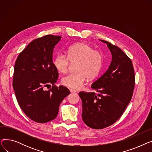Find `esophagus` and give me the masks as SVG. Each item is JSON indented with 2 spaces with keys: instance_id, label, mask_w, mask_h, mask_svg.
<instances>
[{
  "instance_id": "obj_1",
  "label": "esophagus",
  "mask_w": 152,
  "mask_h": 152,
  "mask_svg": "<svg viewBox=\"0 0 152 152\" xmlns=\"http://www.w3.org/2000/svg\"><path fill=\"white\" fill-rule=\"evenodd\" d=\"M69 91H70V92H71V93H75V92H76L75 90L72 89H69Z\"/></svg>"
}]
</instances>
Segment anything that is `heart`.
<instances>
[{
    "label": "heart",
    "mask_w": 152,
    "mask_h": 152,
    "mask_svg": "<svg viewBox=\"0 0 152 152\" xmlns=\"http://www.w3.org/2000/svg\"><path fill=\"white\" fill-rule=\"evenodd\" d=\"M67 56L59 53L53 59V65L61 73H65L75 63V70L61 78V84L74 89L83 87L87 77L92 79L96 76L102 69L103 62L102 54L94 50L93 47L85 43H77L67 49Z\"/></svg>",
    "instance_id": "1"
}]
</instances>
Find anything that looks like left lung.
Returning <instances> with one entry per match:
<instances>
[{
    "label": "left lung",
    "mask_w": 152,
    "mask_h": 152,
    "mask_svg": "<svg viewBox=\"0 0 152 152\" xmlns=\"http://www.w3.org/2000/svg\"><path fill=\"white\" fill-rule=\"evenodd\" d=\"M106 43L112 60L108 69L91 87L98 93L80 92L82 118L91 128L103 129L115 123L129 103L135 86V75L131 60L116 45Z\"/></svg>",
    "instance_id": "obj_1"
}]
</instances>
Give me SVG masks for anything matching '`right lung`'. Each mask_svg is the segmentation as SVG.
<instances>
[{
    "instance_id": "right-lung-1",
    "label": "right lung",
    "mask_w": 152,
    "mask_h": 152,
    "mask_svg": "<svg viewBox=\"0 0 152 152\" xmlns=\"http://www.w3.org/2000/svg\"><path fill=\"white\" fill-rule=\"evenodd\" d=\"M61 38L47 35L34 40L19 54L15 64L13 87L16 98L23 112L37 123L54 119L61 102L70 94L67 87L54 84L58 73L52 55Z\"/></svg>"
}]
</instances>
